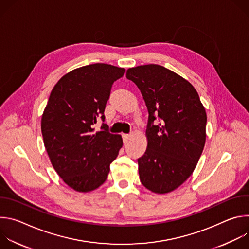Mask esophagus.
Instances as JSON below:
<instances>
[{
  "mask_svg": "<svg viewBox=\"0 0 249 249\" xmlns=\"http://www.w3.org/2000/svg\"><path fill=\"white\" fill-rule=\"evenodd\" d=\"M122 137H123V141H124V143H127V141H128V139H129L130 135H129V134H123V135H122Z\"/></svg>",
  "mask_w": 249,
  "mask_h": 249,
  "instance_id": "esophagus-1",
  "label": "esophagus"
}]
</instances>
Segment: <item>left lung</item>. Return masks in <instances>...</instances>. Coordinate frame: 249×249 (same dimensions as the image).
Wrapping results in <instances>:
<instances>
[{
  "label": "left lung",
  "mask_w": 249,
  "mask_h": 249,
  "mask_svg": "<svg viewBox=\"0 0 249 249\" xmlns=\"http://www.w3.org/2000/svg\"><path fill=\"white\" fill-rule=\"evenodd\" d=\"M126 77L141 90L149 111L148 146L138 159L140 180L154 193H169L187 180L202 155L205 107L187 80L162 66L129 68Z\"/></svg>",
  "instance_id": "1"
}]
</instances>
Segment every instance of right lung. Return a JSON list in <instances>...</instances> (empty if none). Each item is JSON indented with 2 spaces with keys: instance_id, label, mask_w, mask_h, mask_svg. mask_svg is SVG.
<instances>
[{
  "instance_id": "add662e5",
  "label": "right lung",
  "mask_w": 249,
  "mask_h": 249,
  "mask_svg": "<svg viewBox=\"0 0 249 249\" xmlns=\"http://www.w3.org/2000/svg\"><path fill=\"white\" fill-rule=\"evenodd\" d=\"M124 68L96 63L64 75L53 88L41 117L49 160L62 180L77 192H90L107 178L110 163L123 146L121 135L110 134L104 109L112 84Z\"/></svg>"
}]
</instances>
